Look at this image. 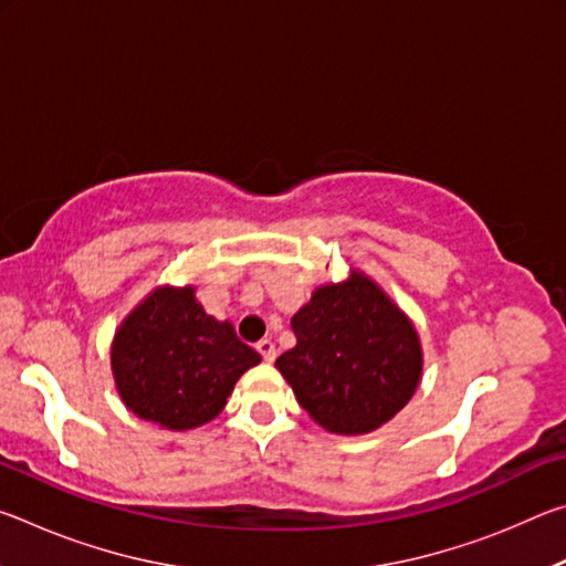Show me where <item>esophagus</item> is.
<instances>
[{"label":"esophagus","mask_w":566,"mask_h":566,"mask_svg":"<svg viewBox=\"0 0 566 566\" xmlns=\"http://www.w3.org/2000/svg\"><path fill=\"white\" fill-rule=\"evenodd\" d=\"M256 352L262 354L264 361H274V357H276V347H274V342H272V339H262V342H256Z\"/></svg>","instance_id":"obj_1"}]
</instances>
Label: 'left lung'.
Returning a JSON list of instances; mask_svg holds the SVG:
<instances>
[{
  "instance_id": "1",
  "label": "left lung",
  "mask_w": 566,
  "mask_h": 566,
  "mask_svg": "<svg viewBox=\"0 0 566 566\" xmlns=\"http://www.w3.org/2000/svg\"><path fill=\"white\" fill-rule=\"evenodd\" d=\"M292 329L276 369L327 432H375L415 397L424 367L415 322L364 272L317 286Z\"/></svg>"
}]
</instances>
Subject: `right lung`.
<instances>
[{
  "label": "right lung",
  "instance_id": "add662e5",
  "mask_svg": "<svg viewBox=\"0 0 566 566\" xmlns=\"http://www.w3.org/2000/svg\"><path fill=\"white\" fill-rule=\"evenodd\" d=\"M112 375L132 415L187 432L219 417L237 379L262 361L197 302L195 286H155L112 339Z\"/></svg>",
  "mask_w": 566,
  "mask_h": 566
}]
</instances>
